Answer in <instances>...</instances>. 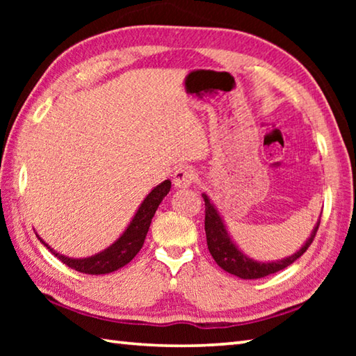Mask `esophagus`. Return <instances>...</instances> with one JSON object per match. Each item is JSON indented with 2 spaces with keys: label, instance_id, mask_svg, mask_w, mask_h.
Listing matches in <instances>:
<instances>
[{
  "label": "esophagus",
  "instance_id": "obj_1",
  "mask_svg": "<svg viewBox=\"0 0 356 356\" xmlns=\"http://www.w3.org/2000/svg\"><path fill=\"white\" fill-rule=\"evenodd\" d=\"M197 179V174L195 170H191L190 166H184V168H179L174 172V177H172V184L174 186H177V188H188L190 185H193L196 182Z\"/></svg>",
  "mask_w": 356,
  "mask_h": 356
}]
</instances>
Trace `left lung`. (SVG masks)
Masks as SVG:
<instances>
[{"label": "left lung", "mask_w": 356, "mask_h": 356, "mask_svg": "<svg viewBox=\"0 0 356 356\" xmlns=\"http://www.w3.org/2000/svg\"><path fill=\"white\" fill-rule=\"evenodd\" d=\"M204 204H206V237H207V246L215 262L225 270V272L231 273L234 276H238L242 280H257L268 276L272 273L284 270L289 265L293 264L300 256H303V252L309 248V245L314 240L317 229L321 226V218H318L314 231L311 232V237L306 240V243L301 248L293 252L292 256L281 259V261L273 262H259L254 259L248 257L240 251L238 246L232 242L231 236L227 234V229L222 222L218 210L210 202L207 195H202Z\"/></svg>", "instance_id": "8db88e82"}]
</instances>
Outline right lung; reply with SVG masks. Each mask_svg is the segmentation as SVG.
Listing matches in <instances>:
<instances>
[{
    "label": "right lung",
    "instance_id": "1",
    "mask_svg": "<svg viewBox=\"0 0 356 356\" xmlns=\"http://www.w3.org/2000/svg\"><path fill=\"white\" fill-rule=\"evenodd\" d=\"M171 190V180H165L160 185H156L155 188L149 193L146 200L141 202L140 209L136 210L134 220L130 221L129 227L125 229L122 236H120L116 242L108 246L106 250L97 252L91 257H83V259H74L59 254V252L53 251L44 240L39 236V240L44 243L53 254H55L59 261L67 265V267L76 270L80 273L86 275H105L116 272L120 267L127 265L131 259H134L138 251L143 248L144 238L147 236L150 221H152L154 215L159 209L160 202L163 201V197Z\"/></svg>",
    "mask_w": 356,
    "mask_h": 356
}]
</instances>
